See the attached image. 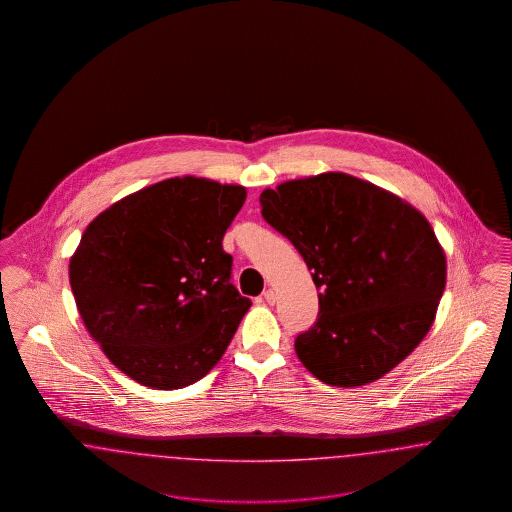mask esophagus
<instances>
[{
  "mask_svg": "<svg viewBox=\"0 0 512 512\" xmlns=\"http://www.w3.org/2000/svg\"><path fill=\"white\" fill-rule=\"evenodd\" d=\"M263 297H265L268 305H272L276 301V293H274V290H270V288H268L267 292L263 293Z\"/></svg>",
  "mask_w": 512,
  "mask_h": 512,
  "instance_id": "34e87169",
  "label": "esophagus"
}]
</instances>
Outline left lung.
<instances>
[{"label":"left lung","mask_w":512,"mask_h":512,"mask_svg":"<svg viewBox=\"0 0 512 512\" xmlns=\"http://www.w3.org/2000/svg\"><path fill=\"white\" fill-rule=\"evenodd\" d=\"M261 205L320 290L315 326L295 338L313 376L357 388L413 353L447 278L445 251L418 209L345 172L282 182L261 194Z\"/></svg>","instance_id":"obj_1"}]
</instances>
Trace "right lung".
<instances>
[{
    "label": "right lung",
    "instance_id": "right-lung-1",
    "mask_svg": "<svg viewBox=\"0 0 512 512\" xmlns=\"http://www.w3.org/2000/svg\"><path fill=\"white\" fill-rule=\"evenodd\" d=\"M244 186L176 176L126 195L88 224L69 263L78 313L138 384L180 390L224 355L251 301L230 284L222 238Z\"/></svg>",
    "mask_w": 512,
    "mask_h": 512
}]
</instances>
